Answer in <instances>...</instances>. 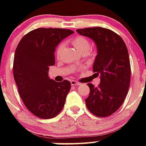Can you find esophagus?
<instances>
[{"label": "esophagus", "mask_w": 146, "mask_h": 146, "mask_svg": "<svg viewBox=\"0 0 146 146\" xmlns=\"http://www.w3.org/2000/svg\"><path fill=\"white\" fill-rule=\"evenodd\" d=\"M70 83L72 86H79V85H80V82H77V81H76V80H71Z\"/></svg>", "instance_id": "esophagus-1"}]
</instances>
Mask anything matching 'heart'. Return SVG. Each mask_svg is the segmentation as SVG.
<instances>
[{
    "label": "heart",
    "instance_id": "obj_1",
    "mask_svg": "<svg viewBox=\"0 0 146 146\" xmlns=\"http://www.w3.org/2000/svg\"><path fill=\"white\" fill-rule=\"evenodd\" d=\"M71 43L80 54H86L91 49V43L86 38L83 37V36L80 35V36L73 38V39L71 40ZM64 48V44L61 43L57 45L56 51H55V55H56L57 58H60Z\"/></svg>",
    "mask_w": 146,
    "mask_h": 146
}]
</instances>
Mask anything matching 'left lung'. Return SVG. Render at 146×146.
<instances>
[{
	"label": "left lung",
	"mask_w": 146,
	"mask_h": 146,
	"mask_svg": "<svg viewBox=\"0 0 146 146\" xmlns=\"http://www.w3.org/2000/svg\"><path fill=\"white\" fill-rule=\"evenodd\" d=\"M76 32L93 40L98 50L92 69L100 74L101 82L98 87L88 83L87 108L97 117H108L120 108L129 90L131 68L127 48L120 35L108 29L85 28Z\"/></svg>",
	"instance_id": "8db88e82"
}]
</instances>
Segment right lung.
<instances>
[{
	"instance_id": "1",
	"label": "right lung",
	"mask_w": 146,
	"mask_h": 146,
	"mask_svg": "<svg viewBox=\"0 0 146 146\" xmlns=\"http://www.w3.org/2000/svg\"><path fill=\"white\" fill-rule=\"evenodd\" d=\"M74 33L70 29L38 28L22 38L15 51L13 77L25 106L42 119L54 117L61 111L71 84L48 77L55 64V48Z\"/></svg>"
}]
</instances>
